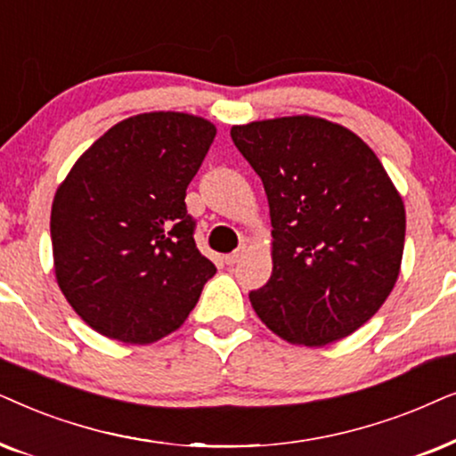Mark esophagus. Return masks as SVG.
<instances>
[{
	"label": "esophagus",
	"mask_w": 456,
	"mask_h": 456,
	"mask_svg": "<svg viewBox=\"0 0 456 456\" xmlns=\"http://www.w3.org/2000/svg\"><path fill=\"white\" fill-rule=\"evenodd\" d=\"M246 252H248V244H241L238 250L235 252H232V254H227V256H224V263L227 265H238L241 258L246 256Z\"/></svg>",
	"instance_id": "obj_1"
}]
</instances>
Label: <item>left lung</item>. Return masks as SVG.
Segmentation results:
<instances>
[{"label":"left lung","mask_w":456,"mask_h":456,"mask_svg":"<svg viewBox=\"0 0 456 456\" xmlns=\"http://www.w3.org/2000/svg\"><path fill=\"white\" fill-rule=\"evenodd\" d=\"M232 139L263 179L273 224V273L252 308L296 346L354 333L390 296L404 250V204L379 158L308 114L235 125Z\"/></svg>","instance_id":"obj_1"}]
</instances>
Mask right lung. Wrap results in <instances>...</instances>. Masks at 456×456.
Listing matches in <instances>:
<instances>
[{
  "instance_id": "1",
  "label": "right lung",
  "mask_w": 456,
  "mask_h": 456,
  "mask_svg": "<svg viewBox=\"0 0 456 456\" xmlns=\"http://www.w3.org/2000/svg\"><path fill=\"white\" fill-rule=\"evenodd\" d=\"M216 126L185 112L120 120L75 162L52 204L53 271L102 336L151 344L179 330L216 269L193 241L185 190Z\"/></svg>"
}]
</instances>
